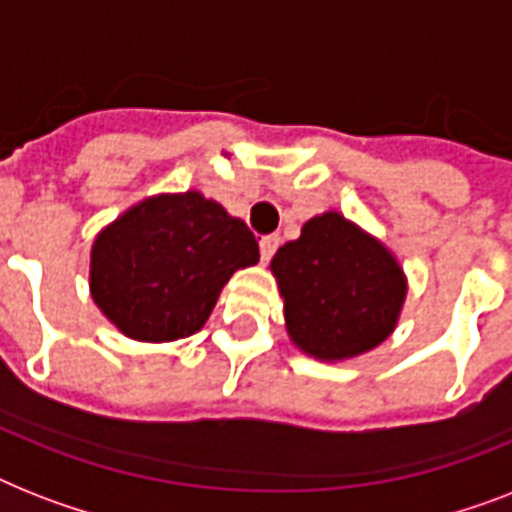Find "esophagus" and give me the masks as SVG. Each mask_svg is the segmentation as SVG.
Instances as JSON below:
<instances>
[{
    "mask_svg": "<svg viewBox=\"0 0 512 512\" xmlns=\"http://www.w3.org/2000/svg\"><path fill=\"white\" fill-rule=\"evenodd\" d=\"M279 236H276V233H271V236H263V239H260V257H263L265 263H268V260H271L273 257V252H276V249H279Z\"/></svg>",
    "mask_w": 512,
    "mask_h": 512,
    "instance_id": "1",
    "label": "esophagus"
}]
</instances>
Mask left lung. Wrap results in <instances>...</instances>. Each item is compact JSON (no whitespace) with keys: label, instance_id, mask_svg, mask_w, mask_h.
<instances>
[{"label":"left lung","instance_id":"1","mask_svg":"<svg viewBox=\"0 0 512 512\" xmlns=\"http://www.w3.org/2000/svg\"><path fill=\"white\" fill-rule=\"evenodd\" d=\"M289 340L319 361H345L388 340L406 300V276L382 241L340 212L303 225L273 255Z\"/></svg>","mask_w":512,"mask_h":512}]
</instances>
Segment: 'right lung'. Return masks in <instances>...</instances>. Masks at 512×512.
Here are the masks:
<instances>
[{
  "label": "right lung",
  "mask_w": 512,
  "mask_h": 512,
  "mask_svg": "<svg viewBox=\"0 0 512 512\" xmlns=\"http://www.w3.org/2000/svg\"><path fill=\"white\" fill-rule=\"evenodd\" d=\"M260 260L244 220L199 191L138 201L95 236L90 295L122 335L170 342L204 327L233 273Z\"/></svg>",
  "instance_id": "add662e5"
}]
</instances>
